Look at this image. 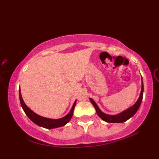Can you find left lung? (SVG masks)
<instances>
[{"label": "left lung", "instance_id": "left-lung-1", "mask_svg": "<svg viewBox=\"0 0 159 159\" xmlns=\"http://www.w3.org/2000/svg\"><path fill=\"white\" fill-rule=\"evenodd\" d=\"M143 83L142 82V89H141V93H140V98H139L138 101L134 103V106H132V107H130L129 108H128L125 111H123L121 114H117V115H108L104 114L101 111V110L99 109V108L98 107L97 104L95 103V101H93L92 98H90V101H91V103L94 106L95 110H96V113L98 115L99 117L101 119H103V121H106V122L108 123H122L125 122L128 119L131 118L132 116H134L135 114V113L137 112V111L138 110L139 107H140L141 102H142L143 100Z\"/></svg>", "mask_w": 159, "mask_h": 159}]
</instances>
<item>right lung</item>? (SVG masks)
Instances as JSON below:
<instances>
[{
    "mask_svg": "<svg viewBox=\"0 0 159 159\" xmlns=\"http://www.w3.org/2000/svg\"><path fill=\"white\" fill-rule=\"evenodd\" d=\"M19 99H20V103L24 111L25 112V114L27 116L29 117L30 120L33 121L34 124H36L37 125L40 126V127L46 128V129H53V128H57L60 127H63L66 124H67L70 121L73 115V111L75 109V105H76V101L74 103V105L71 108L70 112L66 116H65L63 118L58 119H48L45 118V117L40 116L39 115L36 114L35 113H34L32 110H30L29 108L26 106V104L24 102L22 97H21V93H20V88H19Z\"/></svg>",
    "mask_w": 159,
    "mask_h": 159,
    "instance_id": "add662e5",
    "label": "right lung"
}]
</instances>
